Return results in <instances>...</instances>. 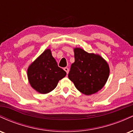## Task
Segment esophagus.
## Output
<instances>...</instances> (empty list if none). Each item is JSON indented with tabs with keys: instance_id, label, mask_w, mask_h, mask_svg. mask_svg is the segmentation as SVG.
<instances>
[{
	"instance_id": "obj_1",
	"label": "esophagus",
	"mask_w": 133,
	"mask_h": 133,
	"mask_svg": "<svg viewBox=\"0 0 133 133\" xmlns=\"http://www.w3.org/2000/svg\"><path fill=\"white\" fill-rule=\"evenodd\" d=\"M64 71L66 72L67 74H68L69 73V68H64Z\"/></svg>"
}]
</instances>
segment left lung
<instances>
[{
  "mask_svg": "<svg viewBox=\"0 0 133 133\" xmlns=\"http://www.w3.org/2000/svg\"><path fill=\"white\" fill-rule=\"evenodd\" d=\"M75 61L68 77L76 89L85 95L95 94L106 84L109 76L108 62L100 55L88 53L79 47L74 48Z\"/></svg>",
  "mask_w": 133,
  "mask_h": 133,
  "instance_id": "1",
  "label": "left lung"
}]
</instances>
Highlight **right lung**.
I'll use <instances>...</instances> for the list:
<instances>
[{"mask_svg": "<svg viewBox=\"0 0 133 133\" xmlns=\"http://www.w3.org/2000/svg\"><path fill=\"white\" fill-rule=\"evenodd\" d=\"M65 75L66 72L58 66L50 49L45 50L27 69L30 85L41 94H47L54 90Z\"/></svg>", "mask_w": 133, "mask_h": 133, "instance_id": "right-lung-1", "label": "right lung"}]
</instances>
